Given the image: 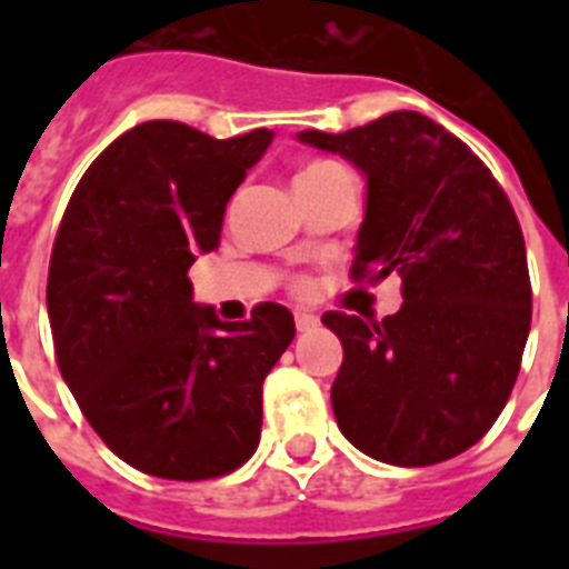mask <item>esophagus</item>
Masks as SVG:
<instances>
[{"mask_svg": "<svg viewBox=\"0 0 569 569\" xmlns=\"http://www.w3.org/2000/svg\"><path fill=\"white\" fill-rule=\"evenodd\" d=\"M295 328H298V333H310V330L319 328V316H312V312H295Z\"/></svg>", "mask_w": 569, "mask_h": 569, "instance_id": "obj_1", "label": "esophagus"}]
</instances>
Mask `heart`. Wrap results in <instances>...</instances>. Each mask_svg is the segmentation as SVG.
Returning <instances> with one entry per match:
<instances>
[{
  "instance_id": "1",
  "label": "heart",
  "mask_w": 569,
  "mask_h": 569,
  "mask_svg": "<svg viewBox=\"0 0 569 569\" xmlns=\"http://www.w3.org/2000/svg\"><path fill=\"white\" fill-rule=\"evenodd\" d=\"M330 171H342V168L333 162H312L310 168H303L301 177H321V173H330ZM301 177H298V180H301Z\"/></svg>"
}]
</instances>
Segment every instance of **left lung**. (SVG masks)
<instances>
[{
    "instance_id": "left-lung-1",
    "label": "left lung",
    "mask_w": 569,
    "mask_h": 569,
    "mask_svg": "<svg viewBox=\"0 0 569 569\" xmlns=\"http://www.w3.org/2000/svg\"><path fill=\"white\" fill-rule=\"evenodd\" d=\"M298 141L360 168L355 280L401 277L387 319L325 312L342 342L330 387L339 431L392 467L476 446L508 405L531 328L526 241L511 200L460 138L419 111Z\"/></svg>"
}]
</instances>
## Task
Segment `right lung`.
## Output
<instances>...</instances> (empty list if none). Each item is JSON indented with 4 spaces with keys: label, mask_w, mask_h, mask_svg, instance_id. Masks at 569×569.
Returning <instances> with one entry per match:
<instances>
[{
    "label": "right lung",
    "mask_w": 569,
    "mask_h": 569,
    "mask_svg": "<svg viewBox=\"0 0 569 569\" xmlns=\"http://www.w3.org/2000/svg\"><path fill=\"white\" fill-rule=\"evenodd\" d=\"M271 138L138 123L93 159L58 227V369L102 442L147 476H227L259 446L262 380L295 339L292 312L259 303L221 321L191 301L189 268L218 248L227 200Z\"/></svg>",
    "instance_id": "1"
}]
</instances>
